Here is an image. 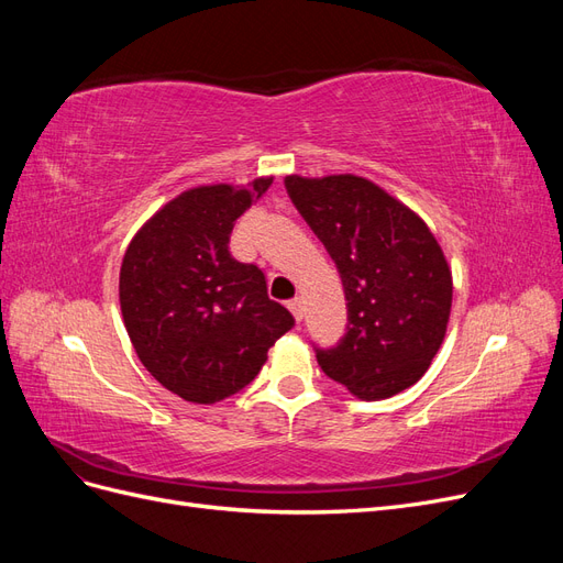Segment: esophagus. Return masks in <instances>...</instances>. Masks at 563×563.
<instances>
[{
  "label": "esophagus",
  "instance_id": "1",
  "mask_svg": "<svg viewBox=\"0 0 563 563\" xmlns=\"http://www.w3.org/2000/svg\"><path fill=\"white\" fill-rule=\"evenodd\" d=\"M286 305H288V310H291V314L296 317V321L300 323L302 321V300L294 298V300H288Z\"/></svg>",
  "mask_w": 563,
  "mask_h": 563
}]
</instances>
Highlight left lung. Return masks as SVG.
<instances>
[{
	"label": "left lung",
	"mask_w": 563,
	"mask_h": 563,
	"mask_svg": "<svg viewBox=\"0 0 563 563\" xmlns=\"http://www.w3.org/2000/svg\"><path fill=\"white\" fill-rule=\"evenodd\" d=\"M294 207L327 246L347 300V333L317 350L327 376L378 401L416 385L444 343L453 279L424 220L362 176H286Z\"/></svg>",
	"instance_id": "1"
}]
</instances>
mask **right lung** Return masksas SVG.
I'll return each instance as SVG.
<instances>
[{"label":"right lung","instance_id":"right-lung-1","mask_svg":"<svg viewBox=\"0 0 563 563\" xmlns=\"http://www.w3.org/2000/svg\"><path fill=\"white\" fill-rule=\"evenodd\" d=\"M269 178L199 185L152 216L119 269V305L135 354L152 378L195 404L244 389L294 314L267 298L258 265L230 253V234Z\"/></svg>","mask_w":563,"mask_h":563}]
</instances>
